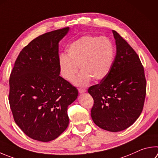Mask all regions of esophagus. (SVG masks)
I'll use <instances>...</instances> for the list:
<instances>
[{
	"label": "esophagus",
	"instance_id": "34e87169",
	"mask_svg": "<svg viewBox=\"0 0 158 158\" xmlns=\"http://www.w3.org/2000/svg\"><path fill=\"white\" fill-rule=\"evenodd\" d=\"M79 93H85V92H86V90H85V88H79Z\"/></svg>",
	"mask_w": 158,
	"mask_h": 158
}]
</instances>
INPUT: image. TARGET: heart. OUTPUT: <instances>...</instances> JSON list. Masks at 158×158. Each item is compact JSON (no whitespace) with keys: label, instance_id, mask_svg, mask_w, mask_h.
Segmentation results:
<instances>
[{"label":"heart","instance_id":"1","mask_svg":"<svg viewBox=\"0 0 158 158\" xmlns=\"http://www.w3.org/2000/svg\"><path fill=\"white\" fill-rule=\"evenodd\" d=\"M114 48L107 37L85 35L69 45L67 56L61 54L59 59L60 74L63 79L72 82L81 70L74 84L79 86L88 84L92 79H104L113 66Z\"/></svg>","mask_w":158,"mask_h":158}]
</instances>
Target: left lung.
I'll return each instance as SVG.
<instances>
[{
	"mask_svg": "<svg viewBox=\"0 0 158 158\" xmlns=\"http://www.w3.org/2000/svg\"><path fill=\"white\" fill-rule=\"evenodd\" d=\"M117 52L110 73L99 84L88 89L94 104L91 117L104 130L118 132L139 117L147 93L144 67L128 43L113 30Z\"/></svg>",
	"mask_w": 158,
	"mask_h": 158,
	"instance_id": "left-lung-1",
	"label": "left lung"
}]
</instances>
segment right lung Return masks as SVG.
<instances>
[{"label":"right lung","instance_id":"right-lung-1","mask_svg":"<svg viewBox=\"0 0 158 158\" xmlns=\"http://www.w3.org/2000/svg\"><path fill=\"white\" fill-rule=\"evenodd\" d=\"M68 30H54L32 40L19 53L10 74L14 121L38 141H52L67 128L68 107L78 96L77 88L59 76V42Z\"/></svg>","mask_w":158,"mask_h":158}]
</instances>
